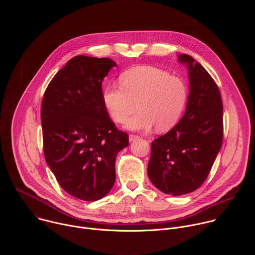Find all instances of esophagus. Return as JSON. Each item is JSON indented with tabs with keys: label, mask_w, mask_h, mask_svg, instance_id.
Returning a JSON list of instances; mask_svg holds the SVG:
<instances>
[{
	"label": "esophagus",
	"mask_w": 255,
	"mask_h": 255,
	"mask_svg": "<svg viewBox=\"0 0 255 255\" xmlns=\"http://www.w3.org/2000/svg\"><path fill=\"white\" fill-rule=\"evenodd\" d=\"M138 139H139V136H137V135H133V134L129 135V142H134Z\"/></svg>",
	"instance_id": "34e87169"
}]
</instances>
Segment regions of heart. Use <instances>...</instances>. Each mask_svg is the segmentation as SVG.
I'll use <instances>...</instances> for the list:
<instances>
[{
  "label": "heart",
  "mask_w": 255,
  "mask_h": 255,
  "mask_svg": "<svg viewBox=\"0 0 255 255\" xmlns=\"http://www.w3.org/2000/svg\"><path fill=\"white\" fill-rule=\"evenodd\" d=\"M120 86L108 85L103 102L112 119L124 123L136 109L139 112L125 127L132 131H148L154 126L167 131L180 119L188 101V88L178 77L154 66H137L119 77Z\"/></svg>",
  "instance_id": "obj_1"
}]
</instances>
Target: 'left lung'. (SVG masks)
<instances>
[{
	"label": "left lung",
	"mask_w": 255,
	"mask_h": 255,
	"mask_svg": "<svg viewBox=\"0 0 255 255\" xmlns=\"http://www.w3.org/2000/svg\"><path fill=\"white\" fill-rule=\"evenodd\" d=\"M177 60L189 71L186 112L171 130L151 143L147 167L151 183L171 196L192 193L204 183L223 140L219 89L195 58L178 54Z\"/></svg>",
	"instance_id": "obj_1"
}]
</instances>
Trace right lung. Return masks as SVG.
I'll list each match as a JSON object with an SVG mask.
<instances>
[{
    "label": "right lung",
    "mask_w": 255,
    "mask_h": 255,
    "mask_svg": "<svg viewBox=\"0 0 255 255\" xmlns=\"http://www.w3.org/2000/svg\"><path fill=\"white\" fill-rule=\"evenodd\" d=\"M117 63L78 55L54 76L41 106L45 160L70 196L94 202L114 186L115 161L129 145L103 102L102 82Z\"/></svg>",
    "instance_id": "add662e5"
}]
</instances>
